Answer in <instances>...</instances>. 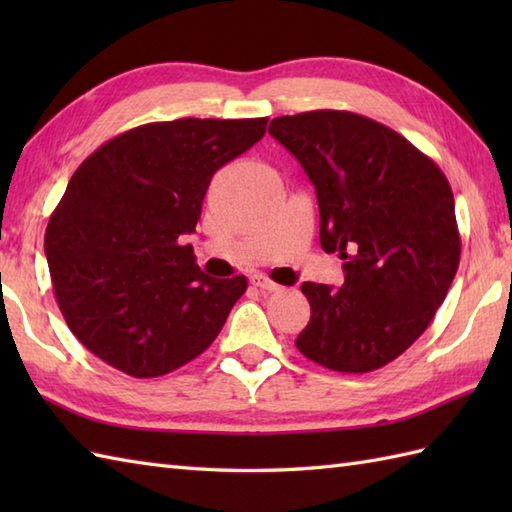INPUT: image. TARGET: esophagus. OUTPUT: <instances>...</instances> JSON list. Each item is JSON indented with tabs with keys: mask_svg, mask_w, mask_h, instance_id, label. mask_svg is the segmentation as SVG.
I'll return each mask as SVG.
<instances>
[{
	"mask_svg": "<svg viewBox=\"0 0 512 512\" xmlns=\"http://www.w3.org/2000/svg\"><path fill=\"white\" fill-rule=\"evenodd\" d=\"M250 284H253L259 290H264V292H277V290H281V286L275 284L273 279H268L266 275H253V277H250Z\"/></svg>",
	"mask_w": 512,
	"mask_h": 512,
	"instance_id": "34e87169",
	"label": "esophagus"
}]
</instances>
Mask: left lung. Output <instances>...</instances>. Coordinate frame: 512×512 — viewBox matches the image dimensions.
<instances>
[{"mask_svg": "<svg viewBox=\"0 0 512 512\" xmlns=\"http://www.w3.org/2000/svg\"><path fill=\"white\" fill-rule=\"evenodd\" d=\"M317 191L321 246L345 259L341 288L301 284L310 321L297 350L334 372L394 361L429 328L460 264L447 176L372 118L314 110L270 121Z\"/></svg>", "mask_w": 512, "mask_h": 512, "instance_id": "1", "label": "left lung"}]
</instances>
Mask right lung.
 Listing matches in <instances>:
<instances>
[{"instance_id": "1", "label": "right lung", "mask_w": 512, "mask_h": 512, "mask_svg": "<svg viewBox=\"0 0 512 512\" xmlns=\"http://www.w3.org/2000/svg\"><path fill=\"white\" fill-rule=\"evenodd\" d=\"M268 118H178L107 140L81 162L46 228L59 310L118 372L165 376L200 356L244 295L215 279L182 235L195 231L213 173L266 134Z\"/></svg>"}]
</instances>
